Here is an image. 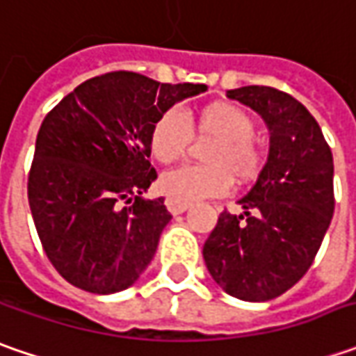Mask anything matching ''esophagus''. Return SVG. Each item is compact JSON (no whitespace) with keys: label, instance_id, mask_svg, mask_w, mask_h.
<instances>
[{"label":"esophagus","instance_id":"esophagus-1","mask_svg":"<svg viewBox=\"0 0 356 356\" xmlns=\"http://www.w3.org/2000/svg\"><path fill=\"white\" fill-rule=\"evenodd\" d=\"M166 208L170 210L174 216H178V213H184L188 208H190V202H182V200H176V198H166Z\"/></svg>","mask_w":356,"mask_h":356}]
</instances>
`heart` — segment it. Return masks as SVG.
Segmentation results:
<instances>
[{
	"instance_id": "obj_1",
	"label": "heart",
	"mask_w": 356,
	"mask_h": 356,
	"mask_svg": "<svg viewBox=\"0 0 356 356\" xmlns=\"http://www.w3.org/2000/svg\"><path fill=\"white\" fill-rule=\"evenodd\" d=\"M192 130L200 138H213L204 150V162L186 164L166 172L162 190L176 200L192 202L222 196L238 184L253 182L264 168V150L255 140V118L236 103L213 101L200 106L194 117L168 108L150 129V152L162 164L182 158L192 143Z\"/></svg>"
}]
</instances>
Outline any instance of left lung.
<instances>
[{
	"label": "left lung",
	"instance_id": "left-lung-1",
	"mask_svg": "<svg viewBox=\"0 0 356 356\" xmlns=\"http://www.w3.org/2000/svg\"><path fill=\"white\" fill-rule=\"evenodd\" d=\"M226 95L266 120L269 156L239 200L243 213H220L204 261L227 295L269 301L307 273L321 248L335 210L333 154L317 120L291 95L257 85Z\"/></svg>",
	"mask_w": 356,
	"mask_h": 356
}]
</instances>
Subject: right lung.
<instances>
[{
	"mask_svg": "<svg viewBox=\"0 0 356 356\" xmlns=\"http://www.w3.org/2000/svg\"><path fill=\"white\" fill-rule=\"evenodd\" d=\"M206 85L158 83L115 71L92 76L49 111L27 180L35 227L49 261L89 293L130 287L152 261L172 220L156 180L150 129L164 111Z\"/></svg>",
	"mask_w": 356,
	"mask_h": 356,
	"instance_id": "obj_1",
	"label": "right lung"
}]
</instances>
